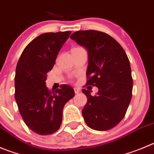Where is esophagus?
Listing matches in <instances>:
<instances>
[{"mask_svg":"<svg viewBox=\"0 0 154 154\" xmlns=\"http://www.w3.org/2000/svg\"><path fill=\"white\" fill-rule=\"evenodd\" d=\"M74 93H78L80 91V89L77 88V87H74Z\"/></svg>","mask_w":154,"mask_h":154,"instance_id":"esophagus-1","label":"esophagus"}]
</instances>
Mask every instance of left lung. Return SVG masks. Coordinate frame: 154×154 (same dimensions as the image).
Listing matches in <instances>:
<instances>
[{
	"label": "left lung",
	"mask_w": 154,
	"mask_h": 154,
	"mask_svg": "<svg viewBox=\"0 0 154 154\" xmlns=\"http://www.w3.org/2000/svg\"><path fill=\"white\" fill-rule=\"evenodd\" d=\"M70 38L88 50L87 85L99 89L95 96L90 90H82L87 98L83 117L93 130H109L122 120L131 100L133 79L128 57L121 45L103 32L77 31Z\"/></svg>",
	"instance_id": "1"
}]
</instances>
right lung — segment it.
I'll list each match as a JSON object with an SVG mask.
<instances>
[{
	"label": "right lung",
	"mask_w": 154,
	"mask_h": 154,
	"mask_svg": "<svg viewBox=\"0 0 154 154\" xmlns=\"http://www.w3.org/2000/svg\"><path fill=\"white\" fill-rule=\"evenodd\" d=\"M71 32H46L29 43L21 54L15 74V100L23 120L35 133L48 135L59 129L64 106L74 97L66 84L55 91L45 85L47 73Z\"/></svg>",
	"instance_id": "1"
}]
</instances>
